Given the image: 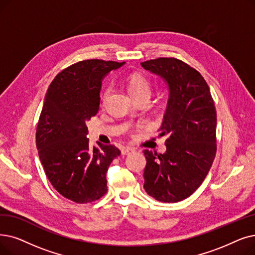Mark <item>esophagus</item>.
I'll list each match as a JSON object with an SVG mask.
<instances>
[{
	"label": "esophagus",
	"instance_id": "1",
	"mask_svg": "<svg viewBox=\"0 0 255 255\" xmlns=\"http://www.w3.org/2000/svg\"><path fill=\"white\" fill-rule=\"evenodd\" d=\"M132 152H134V149L133 148H123L122 149V155H128V154H131Z\"/></svg>",
	"mask_w": 255,
	"mask_h": 255
}]
</instances>
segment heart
<instances>
[{
	"label": "heart",
	"mask_w": 255,
	"mask_h": 255,
	"mask_svg": "<svg viewBox=\"0 0 255 255\" xmlns=\"http://www.w3.org/2000/svg\"><path fill=\"white\" fill-rule=\"evenodd\" d=\"M126 83H127L128 92L133 98L142 96V95L150 96V94H151V84H150L149 80L146 78L145 76L139 74V73L131 74L127 78ZM110 92H112V88H110L109 86L104 88V91L102 92V95H101V100L103 103L106 101V99L108 98Z\"/></svg>",
	"instance_id": "heart-1"
}]
</instances>
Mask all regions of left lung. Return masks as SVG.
I'll return each mask as SVG.
<instances>
[{
  "instance_id": "obj_1",
  "label": "left lung",
  "mask_w": 255,
  "mask_h": 255,
  "mask_svg": "<svg viewBox=\"0 0 255 255\" xmlns=\"http://www.w3.org/2000/svg\"><path fill=\"white\" fill-rule=\"evenodd\" d=\"M140 64L160 76L170 91L159 134L168 136L167 151H143V189L160 202H179L201 185L216 156L214 99L201 74L179 59L160 57Z\"/></svg>"
}]
</instances>
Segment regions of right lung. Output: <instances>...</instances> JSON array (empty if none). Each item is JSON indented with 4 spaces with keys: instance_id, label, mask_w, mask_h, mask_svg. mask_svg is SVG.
<instances>
[{
    "instance_id": "add662e5",
    "label": "right lung",
    "mask_w": 255,
    "mask_h": 255,
    "mask_svg": "<svg viewBox=\"0 0 255 255\" xmlns=\"http://www.w3.org/2000/svg\"><path fill=\"white\" fill-rule=\"evenodd\" d=\"M124 62L87 59L51 82L36 128V147L48 179L61 196L90 203L107 192L106 173L121 154L114 145L90 146L86 122L98 114L104 77Z\"/></svg>"
}]
</instances>
